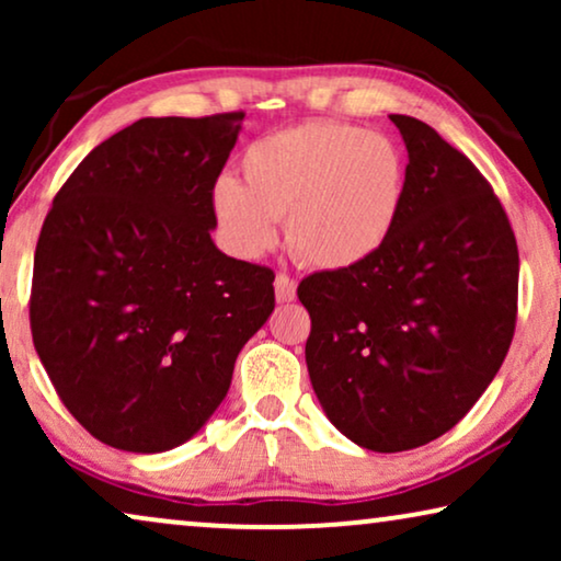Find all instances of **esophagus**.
I'll list each match as a JSON object with an SVG mask.
<instances>
[{"label":"esophagus","instance_id":"obj_1","mask_svg":"<svg viewBox=\"0 0 561 561\" xmlns=\"http://www.w3.org/2000/svg\"><path fill=\"white\" fill-rule=\"evenodd\" d=\"M275 298H278L280 304H288V301H294L296 298V280L290 278L288 273H278L275 275Z\"/></svg>","mask_w":561,"mask_h":561}]
</instances>
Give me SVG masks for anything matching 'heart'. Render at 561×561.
I'll return each mask as SVG.
<instances>
[{
	"instance_id": "obj_1",
	"label": "heart",
	"mask_w": 561,
	"mask_h": 561,
	"mask_svg": "<svg viewBox=\"0 0 561 561\" xmlns=\"http://www.w3.org/2000/svg\"><path fill=\"white\" fill-rule=\"evenodd\" d=\"M242 183L221 175L211 188L214 219L242 257L286 242L319 271H347L378 255L393 237L409 196V158L386 133L334 119H309L248 145Z\"/></svg>"
}]
</instances>
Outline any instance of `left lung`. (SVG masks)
Here are the masks:
<instances>
[{
    "label": "left lung",
    "instance_id": "obj_1",
    "mask_svg": "<svg viewBox=\"0 0 561 561\" xmlns=\"http://www.w3.org/2000/svg\"><path fill=\"white\" fill-rule=\"evenodd\" d=\"M409 196L378 255L298 283L306 365L327 416L359 447L405 451L447 434L508 355L518 244L472 160L426 122L390 114Z\"/></svg>",
    "mask_w": 561,
    "mask_h": 561
}]
</instances>
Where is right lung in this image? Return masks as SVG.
<instances>
[{
	"label": "right lung",
	"mask_w": 561,
	"mask_h": 561,
	"mask_svg": "<svg viewBox=\"0 0 561 561\" xmlns=\"http://www.w3.org/2000/svg\"><path fill=\"white\" fill-rule=\"evenodd\" d=\"M244 112L145 117L96 145L53 198L30 329L71 416L114 449H173L225 401L275 309V273L211 242V188Z\"/></svg>",
	"instance_id": "obj_1"
}]
</instances>
